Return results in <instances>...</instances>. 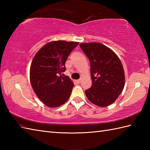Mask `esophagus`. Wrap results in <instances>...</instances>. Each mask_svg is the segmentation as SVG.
I'll use <instances>...</instances> for the list:
<instances>
[{
	"mask_svg": "<svg viewBox=\"0 0 150 150\" xmlns=\"http://www.w3.org/2000/svg\"><path fill=\"white\" fill-rule=\"evenodd\" d=\"M81 81H82V79H78V80H77V82L78 84H80L81 82Z\"/></svg>",
	"mask_w": 150,
	"mask_h": 150,
	"instance_id": "1",
	"label": "esophagus"
}]
</instances>
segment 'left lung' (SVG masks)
<instances>
[{
  "mask_svg": "<svg viewBox=\"0 0 150 150\" xmlns=\"http://www.w3.org/2000/svg\"><path fill=\"white\" fill-rule=\"evenodd\" d=\"M80 47L90 62L92 85L85 91L86 95L98 106H110L122 93L125 84L120 60L103 44L82 43Z\"/></svg>",
  "mask_w": 150,
  "mask_h": 150,
  "instance_id": "1",
  "label": "left lung"
}]
</instances>
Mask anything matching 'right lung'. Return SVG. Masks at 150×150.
Listing matches in <instances>:
<instances>
[{
    "label": "right lung",
    "mask_w": 150,
    "mask_h": 150,
    "mask_svg": "<svg viewBox=\"0 0 150 150\" xmlns=\"http://www.w3.org/2000/svg\"><path fill=\"white\" fill-rule=\"evenodd\" d=\"M78 44L77 42L52 41L34 56L30 67L31 84L38 98L47 106L59 107L69 98L74 84L62 73L66 70L69 53Z\"/></svg>",
    "instance_id": "obj_1"
}]
</instances>
